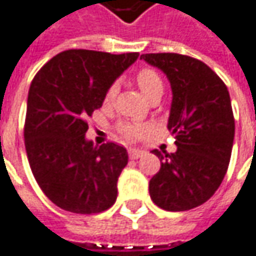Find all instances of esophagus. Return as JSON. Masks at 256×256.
Returning a JSON list of instances; mask_svg holds the SVG:
<instances>
[{"mask_svg":"<svg viewBox=\"0 0 256 256\" xmlns=\"http://www.w3.org/2000/svg\"><path fill=\"white\" fill-rule=\"evenodd\" d=\"M142 155H143L142 149H136V148H134V149H130V150H128V156H130L132 159L140 158Z\"/></svg>","mask_w":256,"mask_h":256,"instance_id":"34e87169","label":"esophagus"}]
</instances>
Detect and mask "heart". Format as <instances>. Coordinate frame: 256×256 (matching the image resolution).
<instances>
[{
  "instance_id": "1",
  "label": "heart",
  "mask_w": 256,
  "mask_h": 256,
  "mask_svg": "<svg viewBox=\"0 0 256 256\" xmlns=\"http://www.w3.org/2000/svg\"><path fill=\"white\" fill-rule=\"evenodd\" d=\"M136 82L139 85V88L142 90V92L148 98L154 97L156 94H162L164 92V82L159 76V74L152 68H143L138 72L136 75ZM117 94V85L113 84L107 92H106V97H104V101L108 104L112 102ZM120 133L126 138V139H139L142 138L143 134L146 133V128L140 126V124H122L120 126Z\"/></svg>"
}]
</instances>
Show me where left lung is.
<instances>
[{
    "instance_id": "1",
    "label": "left lung",
    "mask_w": 256,
    "mask_h": 256,
    "mask_svg": "<svg viewBox=\"0 0 256 256\" xmlns=\"http://www.w3.org/2000/svg\"><path fill=\"white\" fill-rule=\"evenodd\" d=\"M172 90L168 128L176 150L160 154L158 174L149 181L152 202L168 212H186L206 203L220 187L232 155L234 138L228 86L204 62L178 53H146Z\"/></svg>"
}]
</instances>
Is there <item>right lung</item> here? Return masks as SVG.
<instances>
[{
	"instance_id": "obj_1",
	"label": "right lung",
	"mask_w": 256,
	"mask_h": 256,
	"mask_svg": "<svg viewBox=\"0 0 256 256\" xmlns=\"http://www.w3.org/2000/svg\"><path fill=\"white\" fill-rule=\"evenodd\" d=\"M138 58L70 49L52 58L32 81L24 124L27 158L38 187L66 212L92 214L116 203L128 150L86 140V118Z\"/></svg>"
}]
</instances>
